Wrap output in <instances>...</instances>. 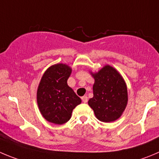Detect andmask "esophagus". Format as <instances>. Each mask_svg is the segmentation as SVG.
Instances as JSON below:
<instances>
[{"label": "esophagus", "mask_w": 159, "mask_h": 159, "mask_svg": "<svg viewBox=\"0 0 159 159\" xmlns=\"http://www.w3.org/2000/svg\"><path fill=\"white\" fill-rule=\"evenodd\" d=\"M81 100H82L83 103H87L88 102V97H87V96H84L81 97Z\"/></svg>", "instance_id": "34e87169"}]
</instances>
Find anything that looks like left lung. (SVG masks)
<instances>
[{"label": "left lung", "mask_w": 159, "mask_h": 159, "mask_svg": "<svg viewBox=\"0 0 159 159\" xmlns=\"http://www.w3.org/2000/svg\"><path fill=\"white\" fill-rule=\"evenodd\" d=\"M95 80L93 97L88 103L96 118L103 122L116 121L121 116L128 103L126 83L113 66L106 65L98 72L90 71Z\"/></svg>", "instance_id": "1"}]
</instances>
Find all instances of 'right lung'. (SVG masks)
Listing matches in <instances>:
<instances>
[{
  "instance_id": "obj_1",
  "label": "right lung",
  "mask_w": 159,
  "mask_h": 159,
  "mask_svg": "<svg viewBox=\"0 0 159 159\" xmlns=\"http://www.w3.org/2000/svg\"><path fill=\"white\" fill-rule=\"evenodd\" d=\"M72 72L65 63H56L44 73L37 91V102L41 115L46 121L63 125L71 118L73 110L81 103L67 84Z\"/></svg>"
}]
</instances>
